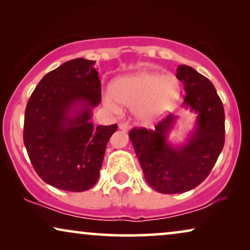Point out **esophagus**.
<instances>
[{"mask_svg": "<svg viewBox=\"0 0 250 250\" xmlns=\"http://www.w3.org/2000/svg\"><path fill=\"white\" fill-rule=\"evenodd\" d=\"M118 127H119V129H122V131L128 132L129 128H131V126H129L128 124H126V123H121V124H118Z\"/></svg>", "mask_w": 250, "mask_h": 250, "instance_id": "obj_1", "label": "esophagus"}]
</instances>
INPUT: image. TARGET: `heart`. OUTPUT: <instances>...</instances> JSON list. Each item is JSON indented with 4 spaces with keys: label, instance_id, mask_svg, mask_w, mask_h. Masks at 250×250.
I'll list each match as a JSON object with an SVG mask.
<instances>
[{
    "label": "heart",
    "instance_id": "b5f03b06",
    "mask_svg": "<svg viewBox=\"0 0 250 250\" xmlns=\"http://www.w3.org/2000/svg\"><path fill=\"white\" fill-rule=\"evenodd\" d=\"M179 94V81L173 75L139 71L117 78L110 93L104 95V102L116 114L122 111L121 104L132 107L136 121L151 124L173 107Z\"/></svg>",
    "mask_w": 250,
    "mask_h": 250
}]
</instances>
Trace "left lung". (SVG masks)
<instances>
[{
	"label": "left lung",
	"instance_id": "obj_1",
	"mask_svg": "<svg viewBox=\"0 0 250 250\" xmlns=\"http://www.w3.org/2000/svg\"><path fill=\"white\" fill-rule=\"evenodd\" d=\"M176 78L184 85L183 107L197 115L186 141L173 145L169 133L176 116L168 115L155 129L129 132L146 183L157 192L173 194L192 190L209 175L224 146V108L211 82L189 66H179Z\"/></svg>",
	"mask_w": 250,
	"mask_h": 250
}]
</instances>
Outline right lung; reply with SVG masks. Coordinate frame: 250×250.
<instances>
[{"instance_id": "right-lung-1", "label": "right lung", "mask_w": 250, "mask_h": 250, "mask_svg": "<svg viewBox=\"0 0 250 250\" xmlns=\"http://www.w3.org/2000/svg\"><path fill=\"white\" fill-rule=\"evenodd\" d=\"M95 61L77 58L47 73L30 95L25 111L23 143L44 182L82 192L97 183L104 151L117 124L91 122L101 102Z\"/></svg>"}]
</instances>
